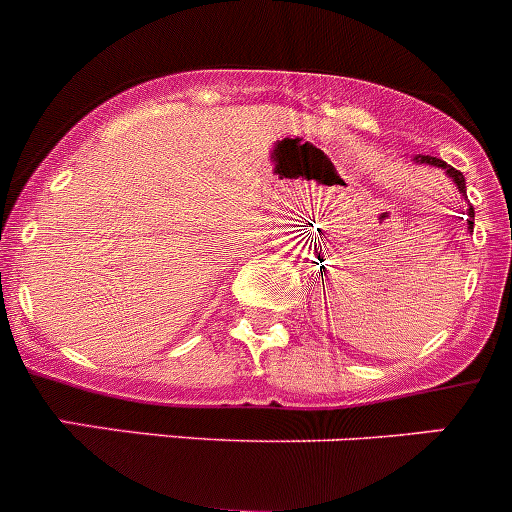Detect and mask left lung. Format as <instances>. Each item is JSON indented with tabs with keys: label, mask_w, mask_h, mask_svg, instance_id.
<instances>
[{
	"label": "left lung",
	"mask_w": 512,
	"mask_h": 512,
	"mask_svg": "<svg viewBox=\"0 0 512 512\" xmlns=\"http://www.w3.org/2000/svg\"><path fill=\"white\" fill-rule=\"evenodd\" d=\"M412 161H414V164H424V166H434V169H444V174H447L452 181H455L457 191H460L462 197L467 199V186H465V176H462V171L452 169L450 164H444V161L437 159V156L417 154ZM472 227H475V209L467 207V232H472ZM321 310H323V308H321ZM326 315H328V305H326Z\"/></svg>",
	"instance_id": "left-lung-1"
}]
</instances>
